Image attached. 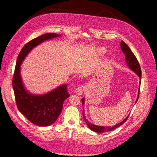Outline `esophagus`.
<instances>
[{
  "label": "esophagus",
  "instance_id": "1",
  "mask_svg": "<svg viewBox=\"0 0 157 157\" xmlns=\"http://www.w3.org/2000/svg\"><path fill=\"white\" fill-rule=\"evenodd\" d=\"M84 90V86H79L76 88L75 92L76 94H78V95H82L83 91Z\"/></svg>",
  "mask_w": 157,
  "mask_h": 157
}]
</instances>
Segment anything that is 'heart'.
Returning a JSON list of instances; mask_svg holds the SVG:
<instances>
[{"label": "heart", "mask_w": 157, "mask_h": 157, "mask_svg": "<svg viewBox=\"0 0 157 157\" xmlns=\"http://www.w3.org/2000/svg\"><path fill=\"white\" fill-rule=\"evenodd\" d=\"M96 52L97 53V55L101 56V55H103L105 54L106 52V51L104 48L101 47V48H98L96 49Z\"/></svg>", "instance_id": "1"}]
</instances>
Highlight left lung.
<instances>
[{"instance_id": "left-lung-1", "label": "left lung", "mask_w": 157, "mask_h": 157, "mask_svg": "<svg viewBox=\"0 0 157 157\" xmlns=\"http://www.w3.org/2000/svg\"><path fill=\"white\" fill-rule=\"evenodd\" d=\"M121 49H122V52L125 55V57H126V63L127 66L131 69L134 72H135L137 75L140 78V84L141 82V68L140 66L139 63L137 60V59L136 58V56L134 55V54L131 51V50L130 49V48H129V46L123 41H122L121 43ZM140 86H139V91H138V96H137V98L136 99V103L138 101L139 98L140 93ZM82 101V104L83 106V117L84 119V121L86 123V124L88 126V127L92 131L96 132H99V133H101V132H108V131H113L114 129H115L116 128L119 127L120 126H121L122 124H123L124 122H126L129 117V115L121 123H119L118 124L114 125L113 126H98V125H95L94 124H92L91 123L88 122L86 118L85 114H84V102H85V99L82 98L81 99Z\"/></svg>"}]
</instances>
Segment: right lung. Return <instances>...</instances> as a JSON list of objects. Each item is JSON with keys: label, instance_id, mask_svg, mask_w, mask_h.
Returning a JSON list of instances; mask_svg holds the SVG:
<instances>
[{"label": "right lung", "instance_id": "add662e5", "mask_svg": "<svg viewBox=\"0 0 157 157\" xmlns=\"http://www.w3.org/2000/svg\"><path fill=\"white\" fill-rule=\"evenodd\" d=\"M60 35L47 33L26 43L17 59L13 79V87L18 110L30 122L37 126H48L55 122L63 109L64 101L70 95L64 84L44 94H33L24 87L20 75V66L26 55L40 43L58 37Z\"/></svg>", "mask_w": 157, "mask_h": 157}]
</instances>
